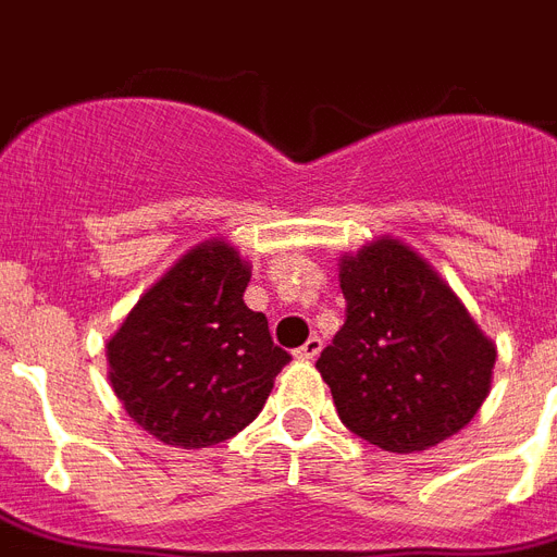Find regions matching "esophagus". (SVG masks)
Here are the masks:
<instances>
[{"label": "esophagus", "mask_w": 557, "mask_h": 557, "mask_svg": "<svg viewBox=\"0 0 557 557\" xmlns=\"http://www.w3.org/2000/svg\"><path fill=\"white\" fill-rule=\"evenodd\" d=\"M321 347H323V341L318 338V335H312V338L306 341L304 347L295 349V358H300V361H314L318 352H321Z\"/></svg>", "instance_id": "obj_1"}]
</instances>
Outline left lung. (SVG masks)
Here are the masks:
<instances>
[{"mask_svg":"<svg viewBox=\"0 0 557 557\" xmlns=\"http://www.w3.org/2000/svg\"><path fill=\"white\" fill-rule=\"evenodd\" d=\"M347 318L318 358L349 431L393 454L466 428L488 396L497 349L450 286L407 245L341 260Z\"/></svg>","mask_w":557,"mask_h":557,"instance_id":"left-lung-1","label":"left lung"}]
</instances>
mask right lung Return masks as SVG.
Masks as SVG:
<instances>
[{"label": "right lung", "instance_id": "obj_1", "mask_svg": "<svg viewBox=\"0 0 557 557\" xmlns=\"http://www.w3.org/2000/svg\"><path fill=\"white\" fill-rule=\"evenodd\" d=\"M251 271L225 243L185 253L109 341V381L144 431L208 448L251 424L292 361L262 312L245 306Z\"/></svg>", "mask_w": 557, "mask_h": 557}]
</instances>
